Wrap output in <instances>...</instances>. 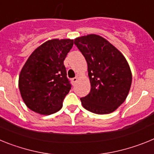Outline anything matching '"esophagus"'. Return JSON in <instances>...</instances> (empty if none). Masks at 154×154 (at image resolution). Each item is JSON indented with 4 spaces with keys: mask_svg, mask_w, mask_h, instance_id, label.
<instances>
[{
    "mask_svg": "<svg viewBox=\"0 0 154 154\" xmlns=\"http://www.w3.org/2000/svg\"><path fill=\"white\" fill-rule=\"evenodd\" d=\"M77 81H78V78H77V77H75V78L72 79V82L73 85H75Z\"/></svg>",
    "mask_w": 154,
    "mask_h": 154,
    "instance_id": "1",
    "label": "esophagus"
}]
</instances>
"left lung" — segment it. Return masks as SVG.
<instances>
[{
  "mask_svg": "<svg viewBox=\"0 0 154 154\" xmlns=\"http://www.w3.org/2000/svg\"><path fill=\"white\" fill-rule=\"evenodd\" d=\"M74 43L88 65L91 90L81 98L82 106L96 114H109L126 100L132 72L124 55L109 42L97 35L76 38Z\"/></svg>",
  "mask_w": 154,
  "mask_h": 154,
  "instance_id": "left-lung-1",
  "label": "left lung"
}]
</instances>
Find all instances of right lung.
Wrapping results in <instances>:
<instances>
[{"label":"right lung","instance_id":"right-lung-1","mask_svg":"<svg viewBox=\"0 0 154 154\" xmlns=\"http://www.w3.org/2000/svg\"><path fill=\"white\" fill-rule=\"evenodd\" d=\"M73 39H51L31 53L19 75L18 87L28 108L41 115L62 109L71 89L64 60Z\"/></svg>","mask_w":154,"mask_h":154}]
</instances>
